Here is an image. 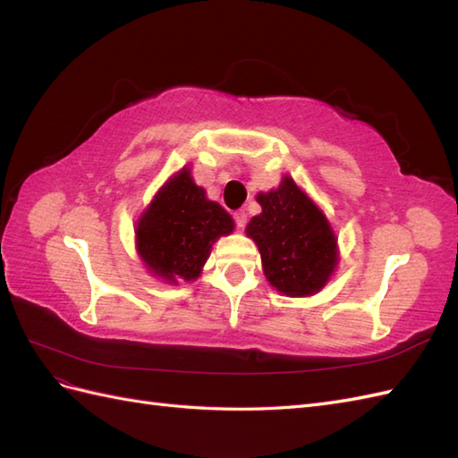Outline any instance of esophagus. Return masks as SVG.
<instances>
[{
	"instance_id": "esophagus-1",
	"label": "esophagus",
	"mask_w": 458,
	"mask_h": 458,
	"mask_svg": "<svg viewBox=\"0 0 458 458\" xmlns=\"http://www.w3.org/2000/svg\"><path fill=\"white\" fill-rule=\"evenodd\" d=\"M233 217H234V225H237L239 229H242L246 225V214L244 212H234Z\"/></svg>"
}]
</instances>
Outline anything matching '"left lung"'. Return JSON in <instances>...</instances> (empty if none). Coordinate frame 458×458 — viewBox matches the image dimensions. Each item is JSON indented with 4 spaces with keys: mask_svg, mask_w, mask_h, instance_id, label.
<instances>
[{
    "mask_svg": "<svg viewBox=\"0 0 458 458\" xmlns=\"http://www.w3.org/2000/svg\"><path fill=\"white\" fill-rule=\"evenodd\" d=\"M258 202L261 214L246 234L259 248L271 286L290 298L318 293L338 263L335 233L323 212L290 177L279 189L259 192Z\"/></svg>",
    "mask_w": 458,
    "mask_h": 458,
    "instance_id": "8db88e82",
    "label": "left lung"
}]
</instances>
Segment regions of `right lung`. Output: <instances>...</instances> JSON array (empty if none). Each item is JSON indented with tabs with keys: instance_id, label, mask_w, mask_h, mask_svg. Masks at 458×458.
Returning <instances> with one entry per match:
<instances>
[{
	"instance_id": "1",
	"label": "right lung",
	"mask_w": 458,
	"mask_h": 458,
	"mask_svg": "<svg viewBox=\"0 0 458 458\" xmlns=\"http://www.w3.org/2000/svg\"><path fill=\"white\" fill-rule=\"evenodd\" d=\"M231 216L208 200L189 170L165 185L137 224V250L147 267L165 281L197 279L212 244L233 231Z\"/></svg>"
}]
</instances>
